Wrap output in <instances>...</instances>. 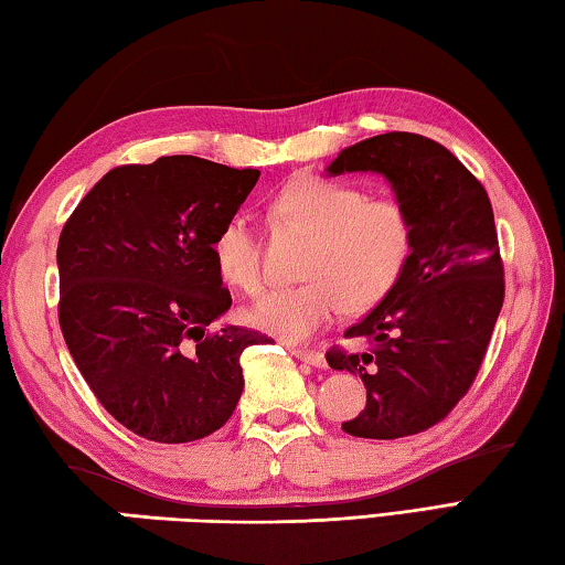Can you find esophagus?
Wrapping results in <instances>:
<instances>
[{"mask_svg":"<svg viewBox=\"0 0 565 565\" xmlns=\"http://www.w3.org/2000/svg\"><path fill=\"white\" fill-rule=\"evenodd\" d=\"M291 353H294L296 358H299V361L309 363V365H313V367H323V365H326V358H323V353L309 351V348H296V345H291Z\"/></svg>","mask_w":565,"mask_h":565,"instance_id":"34e87169","label":"esophagus"}]
</instances>
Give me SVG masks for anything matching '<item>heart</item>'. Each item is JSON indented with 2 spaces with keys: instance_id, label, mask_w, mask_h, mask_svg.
Returning a JSON list of instances; mask_svg holds the SVG:
<instances>
[{
  "instance_id": "obj_1",
  "label": "heart",
  "mask_w": 565,
  "mask_h": 565,
  "mask_svg": "<svg viewBox=\"0 0 565 565\" xmlns=\"http://www.w3.org/2000/svg\"><path fill=\"white\" fill-rule=\"evenodd\" d=\"M274 210L311 234L303 259L309 281L266 294L249 309L259 331L306 341L343 311L383 301L413 254V217L395 198H367L355 182L306 175L284 184ZM222 279L244 294L264 289L259 239L244 214H230L212 237Z\"/></svg>"
}]
</instances>
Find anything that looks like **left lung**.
Masks as SVG:
<instances>
[{
	"label": "left lung",
	"mask_w": 565,
	"mask_h": 565,
	"mask_svg": "<svg viewBox=\"0 0 565 565\" xmlns=\"http://www.w3.org/2000/svg\"><path fill=\"white\" fill-rule=\"evenodd\" d=\"M326 172H377L413 217V254L403 276L345 331L373 348L326 353L333 371L361 375L367 390L365 409L343 429L367 439L425 433L475 383L504 303L489 194L452 152L417 132L355 142Z\"/></svg>",
	"instance_id": "left-lung-1"
}]
</instances>
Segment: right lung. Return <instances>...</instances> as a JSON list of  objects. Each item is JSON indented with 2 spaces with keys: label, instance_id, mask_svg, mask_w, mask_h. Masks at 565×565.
I'll use <instances>...</instances> for the list:
<instances>
[{
  "label": "right lung",
  "instance_id": "obj_1",
  "mask_svg": "<svg viewBox=\"0 0 565 565\" xmlns=\"http://www.w3.org/2000/svg\"><path fill=\"white\" fill-rule=\"evenodd\" d=\"M259 170L194 156L120 166L100 178L58 237V323L98 403L130 433L194 443L232 417L244 348L269 338L239 326L212 256Z\"/></svg>",
  "mask_w": 565,
  "mask_h": 565
}]
</instances>
